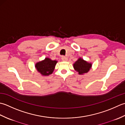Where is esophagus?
I'll return each mask as SVG.
<instances>
[{
    "instance_id": "obj_1",
    "label": "esophagus",
    "mask_w": 125,
    "mask_h": 125,
    "mask_svg": "<svg viewBox=\"0 0 125 125\" xmlns=\"http://www.w3.org/2000/svg\"><path fill=\"white\" fill-rule=\"evenodd\" d=\"M62 60L63 61V62H66L67 60V58L65 57V56H62Z\"/></svg>"
}]
</instances>
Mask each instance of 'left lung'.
Wrapping results in <instances>:
<instances>
[{
  "label": "left lung",
  "mask_w": 125,
  "mask_h": 125,
  "mask_svg": "<svg viewBox=\"0 0 125 125\" xmlns=\"http://www.w3.org/2000/svg\"><path fill=\"white\" fill-rule=\"evenodd\" d=\"M74 68L79 74L87 73L92 66V64L83 60L81 58H79L77 62L74 63Z\"/></svg>",
  "instance_id": "obj_1"
}]
</instances>
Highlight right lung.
<instances>
[{"label": "right lung", "mask_w": 125, "mask_h": 125, "mask_svg": "<svg viewBox=\"0 0 125 125\" xmlns=\"http://www.w3.org/2000/svg\"><path fill=\"white\" fill-rule=\"evenodd\" d=\"M57 62L55 60H52L49 58H45L44 60L37 63L35 64V67L41 74L48 75L53 72Z\"/></svg>", "instance_id": "right-lung-1"}]
</instances>
